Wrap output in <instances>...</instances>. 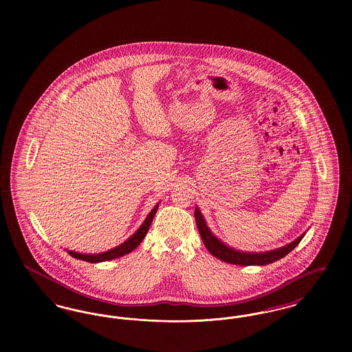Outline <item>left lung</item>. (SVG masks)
<instances>
[{
	"label": "left lung",
	"mask_w": 352,
	"mask_h": 352,
	"mask_svg": "<svg viewBox=\"0 0 352 352\" xmlns=\"http://www.w3.org/2000/svg\"><path fill=\"white\" fill-rule=\"evenodd\" d=\"M195 221L201 234V240L206 245V248L211 254H214L217 258L228 263V264H234V265H267L272 264L280 258L285 257L287 253L293 251L303 239L305 234L297 237L294 241L286 244L283 248L273 250L269 252H260V253H251V252L236 251L234 248H230L224 243H221L215 234L210 231L207 227L204 219L201 217L199 208H195Z\"/></svg>",
	"instance_id": "obj_1"
}]
</instances>
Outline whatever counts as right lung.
<instances>
[{"label":"right lung","instance_id":"right-lung-1","mask_svg":"<svg viewBox=\"0 0 352 352\" xmlns=\"http://www.w3.org/2000/svg\"><path fill=\"white\" fill-rule=\"evenodd\" d=\"M158 210V204H155V207L151 211V214L146 217L145 221L142 223V226L132 234L126 241H124L122 244H120L116 248L109 250V251L98 253V254H85V253H78V252L67 251L69 256H72L74 258L78 260H83L87 263H101V261H108V260H113L121 257L124 254H128L129 252L133 251L134 248H137L140 245V243L144 240V237L148 234L149 227H151L153 218L155 215Z\"/></svg>","mask_w":352,"mask_h":352}]
</instances>
